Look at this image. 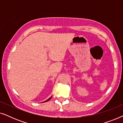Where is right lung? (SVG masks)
Segmentation results:
<instances>
[{"label":"right lung","instance_id":"right-lung-1","mask_svg":"<svg viewBox=\"0 0 123 123\" xmlns=\"http://www.w3.org/2000/svg\"><path fill=\"white\" fill-rule=\"evenodd\" d=\"M51 97H50V98H49V99H48V100H47L46 101H44V102H47V101H49V100H50V99H51Z\"/></svg>","mask_w":123,"mask_h":123}]
</instances>
